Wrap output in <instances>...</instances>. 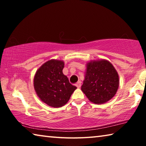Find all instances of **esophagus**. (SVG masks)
<instances>
[{
    "label": "esophagus",
    "instance_id": "esophagus-1",
    "mask_svg": "<svg viewBox=\"0 0 146 146\" xmlns=\"http://www.w3.org/2000/svg\"><path fill=\"white\" fill-rule=\"evenodd\" d=\"M81 86H82V82H81L80 81H78V82L76 84V86L78 88H80L81 87Z\"/></svg>",
    "mask_w": 146,
    "mask_h": 146
}]
</instances>
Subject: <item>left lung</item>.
I'll list each match as a JSON object with an SVG mask.
<instances>
[{
    "instance_id": "left-lung-1",
    "label": "left lung",
    "mask_w": 146,
    "mask_h": 146,
    "mask_svg": "<svg viewBox=\"0 0 146 146\" xmlns=\"http://www.w3.org/2000/svg\"><path fill=\"white\" fill-rule=\"evenodd\" d=\"M85 79L81 90L91 102L102 104L111 99L119 86V76L112 64L106 60L86 64Z\"/></svg>"
}]
</instances>
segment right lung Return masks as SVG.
<instances>
[{"label":"right lung","instance_id":"1","mask_svg":"<svg viewBox=\"0 0 146 146\" xmlns=\"http://www.w3.org/2000/svg\"><path fill=\"white\" fill-rule=\"evenodd\" d=\"M62 60H50L42 64L34 76L36 95L51 107L60 108L67 103L76 87L71 84L62 73Z\"/></svg>","mask_w":146,"mask_h":146}]
</instances>
